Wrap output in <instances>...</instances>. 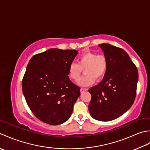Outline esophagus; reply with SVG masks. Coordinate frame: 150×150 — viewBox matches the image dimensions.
I'll return each mask as SVG.
<instances>
[{
  "label": "esophagus",
  "mask_w": 150,
  "mask_h": 150,
  "mask_svg": "<svg viewBox=\"0 0 150 150\" xmlns=\"http://www.w3.org/2000/svg\"><path fill=\"white\" fill-rule=\"evenodd\" d=\"M87 91V88H80L81 93H83L85 92V91Z\"/></svg>",
  "instance_id": "34e87169"
}]
</instances>
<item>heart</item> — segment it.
I'll list each match as a JSON object with an SVG mask.
<instances>
[{
    "mask_svg": "<svg viewBox=\"0 0 150 150\" xmlns=\"http://www.w3.org/2000/svg\"><path fill=\"white\" fill-rule=\"evenodd\" d=\"M108 65V59L105 56L86 51L78 57V64L72 63L69 65V76L73 81H78L83 70L85 75L78 83L81 86H87L93 84L95 79L99 81L103 78Z\"/></svg>",
    "mask_w": 150,
    "mask_h": 150,
    "instance_id": "b5f03b06",
    "label": "heart"
}]
</instances>
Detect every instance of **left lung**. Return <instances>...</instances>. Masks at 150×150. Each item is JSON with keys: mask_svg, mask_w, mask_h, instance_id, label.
Masks as SVG:
<instances>
[{"mask_svg": "<svg viewBox=\"0 0 150 150\" xmlns=\"http://www.w3.org/2000/svg\"><path fill=\"white\" fill-rule=\"evenodd\" d=\"M108 59V69L102 81L88 89V105L93 118L102 122L120 117L135 100L139 74L126 52L108 43L98 45Z\"/></svg>", "mask_w": 150, "mask_h": 150, "instance_id": "obj_1", "label": "left lung"}]
</instances>
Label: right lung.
I'll return each mask as SVG.
<instances>
[{"instance_id":"obj_1","label":"right lung","mask_w":150,"mask_h":150,"mask_svg":"<svg viewBox=\"0 0 150 150\" xmlns=\"http://www.w3.org/2000/svg\"><path fill=\"white\" fill-rule=\"evenodd\" d=\"M78 54L75 50L50 48L30 60L22 82L24 96L35 117L50 125L71 117L80 88L69 77V67Z\"/></svg>"}]
</instances>
